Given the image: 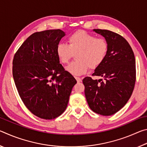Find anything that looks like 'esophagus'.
I'll return each mask as SVG.
<instances>
[{
  "label": "esophagus",
  "mask_w": 147,
  "mask_h": 147,
  "mask_svg": "<svg viewBox=\"0 0 147 147\" xmlns=\"http://www.w3.org/2000/svg\"><path fill=\"white\" fill-rule=\"evenodd\" d=\"M75 79L76 80V81L78 82H80L82 81V79L80 78V77H77V76H75Z\"/></svg>",
  "instance_id": "1"
}]
</instances>
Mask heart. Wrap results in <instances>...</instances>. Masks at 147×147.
<instances>
[{
	"mask_svg": "<svg viewBox=\"0 0 147 147\" xmlns=\"http://www.w3.org/2000/svg\"><path fill=\"white\" fill-rule=\"evenodd\" d=\"M68 45L59 43L56 54L61 63L66 64L76 55V61L67 67V71L74 75H81L89 70L97 68L105 59L108 51V43L104 38L84 30H78L68 38Z\"/></svg>",
	"mask_w": 147,
	"mask_h": 147,
	"instance_id": "1",
	"label": "heart"
}]
</instances>
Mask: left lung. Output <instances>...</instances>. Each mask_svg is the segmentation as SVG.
<instances>
[{
    "label": "left lung",
    "instance_id": "8db88e82",
    "mask_svg": "<svg viewBox=\"0 0 147 147\" xmlns=\"http://www.w3.org/2000/svg\"><path fill=\"white\" fill-rule=\"evenodd\" d=\"M94 31L105 38L108 51L92 74L104 80L88 76L83 79L85 95L92 111L111 115L123 108L132 94L136 79L135 56L128 41L121 35L108 30Z\"/></svg>",
    "mask_w": 147,
    "mask_h": 147
}]
</instances>
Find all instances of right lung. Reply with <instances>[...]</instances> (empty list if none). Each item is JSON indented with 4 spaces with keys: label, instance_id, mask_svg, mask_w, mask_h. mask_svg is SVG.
<instances>
[{
    "label": "right lung",
    "instance_id": "add662e5",
    "mask_svg": "<svg viewBox=\"0 0 147 147\" xmlns=\"http://www.w3.org/2000/svg\"><path fill=\"white\" fill-rule=\"evenodd\" d=\"M64 36L59 29L35 32L13 57L12 73L20 97L28 110L41 119L51 120L61 115L76 84L56 54Z\"/></svg>",
    "mask_w": 147,
    "mask_h": 147
}]
</instances>
